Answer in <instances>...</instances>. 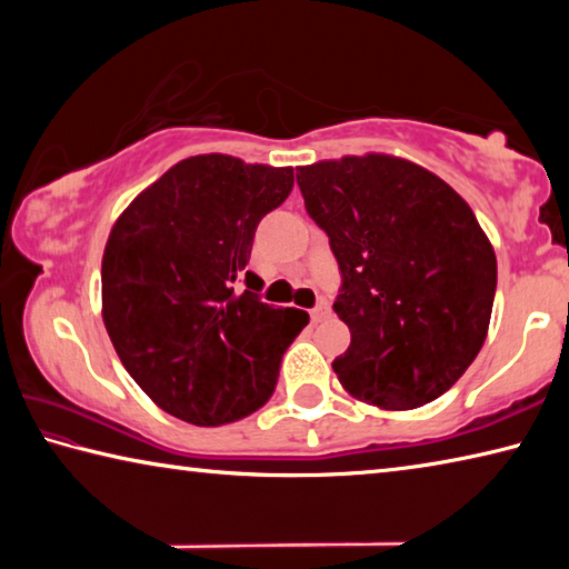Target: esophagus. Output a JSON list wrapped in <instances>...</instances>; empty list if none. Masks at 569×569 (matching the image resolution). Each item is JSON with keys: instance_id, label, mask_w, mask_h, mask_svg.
<instances>
[{"instance_id": "34e87169", "label": "esophagus", "mask_w": 569, "mask_h": 569, "mask_svg": "<svg viewBox=\"0 0 569 569\" xmlns=\"http://www.w3.org/2000/svg\"><path fill=\"white\" fill-rule=\"evenodd\" d=\"M329 313H331L329 301H319V306H316L313 311H311V321L319 323V321H323V319H329Z\"/></svg>"}]
</instances>
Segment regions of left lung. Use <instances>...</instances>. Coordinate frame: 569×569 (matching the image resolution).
<instances>
[{
	"mask_svg": "<svg viewBox=\"0 0 569 569\" xmlns=\"http://www.w3.org/2000/svg\"><path fill=\"white\" fill-rule=\"evenodd\" d=\"M296 180L341 268V387L381 409L435 401L477 359L492 319L497 258L467 200L383 152L296 168Z\"/></svg>",
	"mask_w": 569,
	"mask_h": 569,
	"instance_id": "1",
	"label": "left lung"
}]
</instances>
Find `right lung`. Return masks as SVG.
<instances>
[{"instance_id": "right-lung-1", "label": "right lung", "mask_w": 569, "mask_h": 569, "mask_svg": "<svg viewBox=\"0 0 569 569\" xmlns=\"http://www.w3.org/2000/svg\"><path fill=\"white\" fill-rule=\"evenodd\" d=\"M291 188L293 168L210 152L176 162L114 220L104 329L134 383L172 417L220 427L271 399L308 313L236 295L234 281H261L246 271L256 228Z\"/></svg>"}]
</instances>
